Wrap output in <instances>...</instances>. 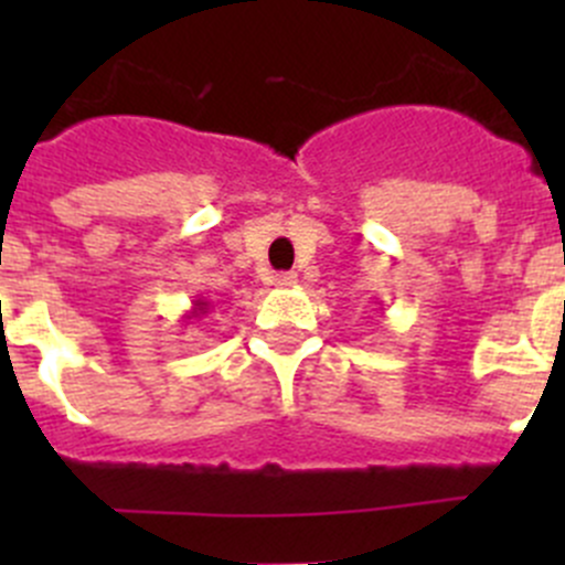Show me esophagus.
<instances>
[{"mask_svg": "<svg viewBox=\"0 0 565 565\" xmlns=\"http://www.w3.org/2000/svg\"><path fill=\"white\" fill-rule=\"evenodd\" d=\"M270 284H273V287H278V289H289V287H295V284H298V276H295V273H276Z\"/></svg>", "mask_w": 565, "mask_h": 565, "instance_id": "esophagus-1", "label": "esophagus"}]
</instances>
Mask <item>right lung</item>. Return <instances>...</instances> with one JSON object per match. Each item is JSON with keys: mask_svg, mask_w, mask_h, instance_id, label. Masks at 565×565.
<instances>
[{"mask_svg": "<svg viewBox=\"0 0 565 565\" xmlns=\"http://www.w3.org/2000/svg\"><path fill=\"white\" fill-rule=\"evenodd\" d=\"M210 309H213V303H210V300H204V298L191 300V311H185V315H182V324H188V322H191V319L204 317Z\"/></svg>", "mask_w": 565, "mask_h": 565, "instance_id": "right-lung-1", "label": "right lung"}]
</instances>
